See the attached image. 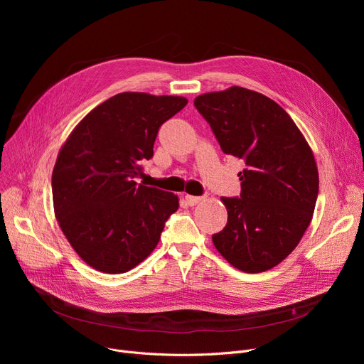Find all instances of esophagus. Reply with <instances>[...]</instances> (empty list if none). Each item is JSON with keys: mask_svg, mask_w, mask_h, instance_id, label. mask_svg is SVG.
I'll list each match as a JSON object with an SVG mask.
<instances>
[{"mask_svg": "<svg viewBox=\"0 0 364 364\" xmlns=\"http://www.w3.org/2000/svg\"><path fill=\"white\" fill-rule=\"evenodd\" d=\"M202 200L200 196H192V195H186V202L190 205V206H195L196 203H199Z\"/></svg>", "mask_w": 364, "mask_h": 364, "instance_id": "obj_1", "label": "esophagus"}]
</instances>
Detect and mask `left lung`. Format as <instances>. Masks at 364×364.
I'll list each match as a JSON object with an SVG mask.
<instances>
[{
    "mask_svg": "<svg viewBox=\"0 0 364 364\" xmlns=\"http://www.w3.org/2000/svg\"><path fill=\"white\" fill-rule=\"evenodd\" d=\"M227 155L245 162L240 196L221 198L227 224L218 252L245 273L273 269L310 225L318 195L313 151L292 118L265 95L232 87L195 99Z\"/></svg>",
    "mask_w": 364,
    "mask_h": 364,
    "instance_id": "8db88e82",
    "label": "left lung"
}]
</instances>
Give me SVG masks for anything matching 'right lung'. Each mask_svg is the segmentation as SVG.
I'll return each mask as SVG.
<instances>
[{"label":"right lung","instance_id":"obj_1","mask_svg":"<svg viewBox=\"0 0 364 364\" xmlns=\"http://www.w3.org/2000/svg\"><path fill=\"white\" fill-rule=\"evenodd\" d=\"M187 100L174 95L121 92L80 122L57 156L53 177L55 218L92 269L118 274L155 250L178 198L137 184L164 122Z\"/></svg>","mask_w":364,"mask_h":364}]
</instances>
